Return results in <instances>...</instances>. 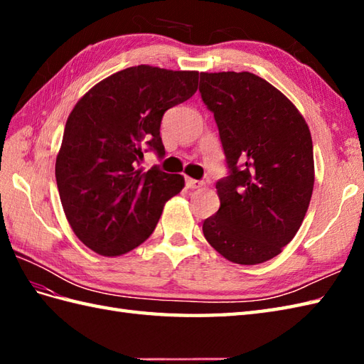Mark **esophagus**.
Wrapping results in <instances>:
<instances>
[{
	"mask_svg": "<svg viewBox=\"0 0 364 364\" xmlns=\"http://www.w3.org/2000/svg\"><path fill=\"white\" fill-rule=\"evenodd\" d=\"M186 186L189 189H200L203 186V181H198V180H194V178H186Z\"/></svg>",
	"mask_w": 364,
	"mask_h": 364,
	"instance_id": "obj_1",
	"label": "esophagus"
}]
</instances>
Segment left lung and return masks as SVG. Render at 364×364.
Masks as SVG:
<instances>
[{"mask_svg":"<svg viewBox=\"0 0 364 364\" xmlns=\"http://www.w3.org/2000/svg\"><path fill=\"white\" fill-rule=\"evenodd\" d=\"M200 94L214 112L230 167L215 184L220 208L203 222V235L236 264L272 259L310 206V128L288 97L250 72L200 73Z\"/></svg>","mask_w":364,"mask_h":364,"instance_id":"obj_1","label":"left lung"}]
</instances>
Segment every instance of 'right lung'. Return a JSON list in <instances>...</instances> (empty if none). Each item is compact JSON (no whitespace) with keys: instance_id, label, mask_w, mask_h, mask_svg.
Here are the masks:
<instances>
[{"instance_id":"right-lung-1","label":"right lung","mask_w":364,"mask_h":364,"mask_svg":"<svg viewBox=\"0 0 364 364\" xmlns=\"http://www.w3.org/2000/svg\"><path fill=\"white\" fill-rule=\"evenodd\" d=\"M198 72L137 65L95 84L68 115L56 156L65 218L80 241L103 257H120L153 233L184 178L137 168L145 145L164 156L162 115L197 92Z\"/></svg>"}]
</instances>
